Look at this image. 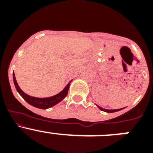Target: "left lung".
Here are the masks:
<instances>
[{"mask_svg":"<svg viewBox=\"0 0 153 153\" xmlns=\"http://www.w3.org/2000/svg\"><path fill=\"white\" fill-rule=\"evenodd\" d=\"M99 107V109H100L102 111L104 112H106V113H114V112H117V111H120L121 109H124V108H122V109H103V108L100 107V106H97Z\"/></svg>","mask_w":153,"mask_h":153,"instance_id":"left-lung-1","label":"left lung"}]
</instances>
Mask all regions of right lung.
<instances>
[{"mask_svg": "<svg viewBox=\"0 0 153 153\" xmlns=\"http://www.w3.org/2000/svg\"><path fill=\"white\" fill-rule=\"evenodd\" d=\"M13 83H14V85H15V87L17 89V92L24 98V100L26 101L27 102H28L31 106L43 109H46L50 107H52V106H55L56 104H57L58 102H60V101L63 100V99L67 97V93H68V90L70 85V83L71 82L70 81V83L66 86V87L60 93H59L56 95L53 96V97H47V98H36V97H30V96L27 95L25 93H24L21 90V89H20V87H19L18 84L17 83V80H16L14 73H13Z\"/></svg>", "mask_w": 153, "mask_h": 153, "instance_id": "right-lung-1", "label": "right lung"}]
</instances>
